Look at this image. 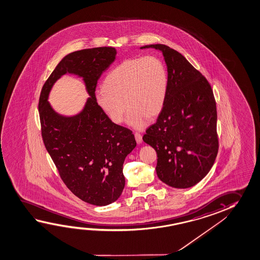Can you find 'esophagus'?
Here are the masks:
<instances>
[{"mask_svg": "<svg viewBox=\"0 0 260 260\" xmlns=\"http://www.w3.org/2000/svg\"><path fill=\"white\" fill-rule=\"evenodd\" d=\"M135 137H136L137 144H141V143L143 142V137H142L141 134H139V133H136V134H135Z\"/></svg>", "mask_w": 260, "mask_h": 260, "instance_id": "34e87169", "label": "esophagus"}]
</instances>
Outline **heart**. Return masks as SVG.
I'll return each instance as SVG.
<instances>
[{"mask_svg":"<svg viewBox=\"0 0 260 260\" xmlns=\"http://www.w3.org/2000/svg\"><path fill=\"white\" fill-rule=\"evenodd\" d=\"M167 88L168 73L161 58H127L107 74L103 88L95 91V102L115 124L123 121L128 108V124L144 129L147 117L161 111Z\"/></svg>","mask_w":260,"mask_h":260,"instance_id":"1","label":"heart"}]
</instances>
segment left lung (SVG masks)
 <instances>
[{
	"label": "left lung",
	"mask_w": 260,
	"mask_h": 260,
	"mask_svg": "<svg viewBox=\"0 0 260 260\" xmlns=\"http://www.w3.org/2000/svg\"><path fill=\"white\" fill-rule=\"evenodd\" d=\"M168 71L165 105L143 136L156 151V173L167 185L185 189L206 176L218 154L217 108L210 83L181 53L164 44Z\"/></svg>",
	"instance_id": "8db88e82"
}]
</instances>
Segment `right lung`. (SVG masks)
Returning a JSON list of instances; mask_svg holds the SVG:
<instances>
[{"instance_id":"right-lung-1","label":"right lung","mask_w":260,"mask_h":260,"mask_svg":"<svg viewBox=\"0 0 260 260\" xmlns=\"http://www.w3.org/2000/svg\"><path fill=\"white\" fill-rule=\"evenodd\" d=\"M116 55L112 47L67 55L46 80L39 100L42 139L59 176L72 193L95 206L119 198L125 183L124 159L136 146L132 131L113 123L95 102L98 80ZM66 73L83 77L91 96L74 117L59 115L47 101L53 83Z\"/></svg>"}]
</instances>
